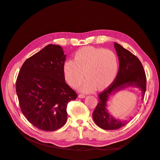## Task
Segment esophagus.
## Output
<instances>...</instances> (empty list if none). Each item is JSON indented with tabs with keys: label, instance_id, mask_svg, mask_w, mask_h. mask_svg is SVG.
Returning <instances> with one entry per match:
<instances>
[{
	"label": "esophagus",
	"instance_id": "34e87169",
	"mask_svg": "<svg viewBox=\"0 0 160 160\" xmlns=\"http://www.w3.org/2000/svg\"><path fill=\"white\" fill-rule=\"evenodd\" d=\"M78 97H79V98H81V99H83V98H85V95H83V94H79V95H78Z\"/></svg>",
	"mask_w": 160,
	"mask_h": 160
}]
</instances>
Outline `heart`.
<instances>
[{
    "mask_svg": "<svg viewBox=\"0 0 160 160\" xmlns=\"http://www.w3.org/2000/svg\"><path fill=\"white\" fill-rule=\"evenodd\" d=\"M118 71V60L115 53L92 47H86L77 51L73 60H67L63 65L65 81L71 88H77L84 79L81 85L83 92L108 88L113 83Z\"/></svg>",
    "mask_w": 160,
    "mask_h": 160,
    "instance_id": "heart-1",
    "label": "heart"
}]
</instances>
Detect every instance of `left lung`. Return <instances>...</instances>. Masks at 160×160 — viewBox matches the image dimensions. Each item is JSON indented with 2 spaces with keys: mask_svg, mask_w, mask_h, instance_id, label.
I'll use <instances>...</instances> for the list:
<instances>
[{
  "mask_svg": "<svg viewBox=\"0 0 160 160\" xmlns=\"http://www.w3.org/2000/svg\"><path fill=\"white\" fill-rule=\"evenodd\" d=\"M114 47L119 62L118 75L113 83L99 95V103L92 114L95 123L106 130L118 129L129 122L116 119L109 112L108 102L113 95L129 87L136 88L142 91V102L146 90V73L138 58L117 42Z\"/></svg>",
  "mask_w": 160,
  "mask_h": 160,
  "instance_id": "1",
  "label": "left lung"
}]
</instances>
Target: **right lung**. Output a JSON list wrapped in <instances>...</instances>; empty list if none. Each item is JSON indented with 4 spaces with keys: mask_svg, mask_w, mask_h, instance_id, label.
I'll use <instances>...</instances> for the list:
<instances>
[{
    "mask_svg": "<svg viewBox=\"0 0 160 160\" xmlns=\"http://www.w3.org/2000/svg\"><path fill=\"white\" fill-rule=\"evenodd\" d=\"M66 56L61 46L48 45L27 59L18 75L16 91L22 113L45 132L65 125L67 104L77 97L65 82Z\"/></svg>",
    "mask_w": 160,
    "mask_h": 160,
    "instance_id": "right-lung-1",
    "label": "right lung"
}]
</instances>
